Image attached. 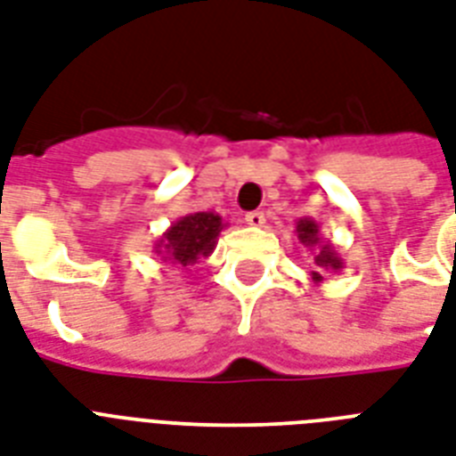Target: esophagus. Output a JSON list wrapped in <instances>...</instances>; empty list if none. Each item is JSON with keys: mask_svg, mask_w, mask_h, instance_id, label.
<instances>
[{"mask_svg": "<svg viewBox=\"0 0 456 456\" xmlns=\"http://www.w3.org/2000/svg\"><path fill=\"white\" fill-rule=\"evenodd\" d=\"M246 224L248 227H265V213H260V210H253V213L246 215Z\"/></svg>", "mask_w": 456, "mask_h": 456, "instance_id": "esophagus-1", "label": "esophagus"}]
</instances>
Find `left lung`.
I'll use <instances>...</instances> for the list:
<instances>
[{"mask_svg":"<svg viewBox=\"0 0 456 456\" xmlns=\"http://www.w3.org/2000/svg\"><path fill=\"white\" fill-rule=\"evenodd\" d=\"M296 236L303 243L305 248L314 250V270L310 272L312 284H322L326 277V272H340L343 270V257L338 256V250L331 241H324L319 236V224L312 217H300L296 222Z\"/></svg>","mask_w":456,"mask_h":456,"instance_id":"1","label":"left lung"}]
</instances>
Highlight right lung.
I'll return each mask as SVG.
<instances>
[{
  "instance_id": "obj_1",
  "label": "right lung",
  "mask_w": 456,
  "mask_h": 456,
  "mask_svg": "<svg viewBox=\"0 0 456 456\" xmlns=\"http://www.w3.org/2000/svg\"><path fill=\"white\" fill-rule=\"evenodd\" d=\"M227 227L217 213H189L172 222L153 246V253L163 263L191 267L200 257L213 256L217 236Z\"/></svg>"
}]
</instances>
